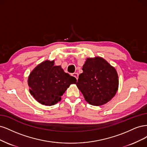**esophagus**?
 Returning <instances> with one entry per match:
<instances>
[{
    "instance_id": "esophagus-1",
    "label": "esophagus",
    "mask_w": 147,
    "mask_h": 147,
    "mask_svg": "<svg viewBox=\"0 0 147 147\" xmlns=\"http://www.w3.org/2000/svg\"><path fill=\"white\" fill-rule=\"evenodd\" d=\"M73 76H74V78H76V79L77 80L78 79V77H79V74H78V73H74L73 74Z\"/></svg>"
}]
</instances>
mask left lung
<instances>
[{"instance_id":"left-lung-1","label":"left lung","mask_w":147,"mask_h":147,"mask_svg":"<svg viewBox=\"0 0 147 147\" xmlns=\"http://www.w3.org/2000/svg\"><path fill=\"white\" fill-rule=\"evenodd\" d=\"M82 70L76 85L90 105H103L115 96L118 87V74L107 61L99 57L88 58Z\"/></svg>"}]
</instances>
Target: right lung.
I'll return each mask as SVG.
<instances>
[{
    "mask_svg": "<svg viewBox=\"0 0 147 147\" xmlns=\"http://www.w3.org/2000/svg\"><path fill=\"white\" fill-rule=\"evenodd\" d=\"M74 77L64 72L54 60H46L32 71L28 79L30 93L41 105L52 106L61 100L68 87L76 83Z\"/></svg>",
    "mask_w": 147,
    "mask_h": 147,
    "instance_id": "right-lung-1",
    "label": "right lung"
}]
</instances>
